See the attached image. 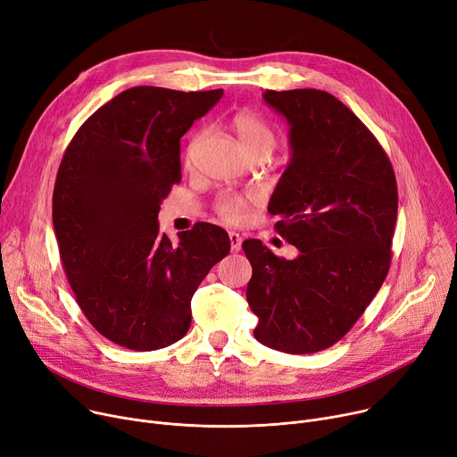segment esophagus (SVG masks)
<instances>
[{
	"label": "esophagus",
	"mask_w": 457,
	"mask_h": 457,
	"mask_svg": "<svg viewBox=\"0 0 457 457\" xmlns=\"http://www.w3.org/2000/svg\"><path fill=\"white\" fill-rule=\"evenodd\" d=\"M229 242H231V252H238L240 246H242V237L235 231H229Z\"/></svg>",
	"instance_id": "obj_1"
}]
</instances>
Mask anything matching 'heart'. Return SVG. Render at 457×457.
<instances>
[{
    "label": "heart",
    "mask_w": 457,
    "mask_h": 457,
    "mask_svg": "<svg viewBox=\"0 0 457 457\" xmlns=\"http://www.w3.org/2000/svg\"><path fill=\"white\" fill-rule=\"evenodd\" d=\"M229 127L235 132L240 146L245 148L250 156L255 154H270L278 143V136L276 130L270 127L268 120L264 117H261L257 112L242 108L238 112H235L229 119ZM200 136H196L187 152H186V163H191L193 158V150L198 145ZM257 200L255 193H248V195H220L215 202V211L219 215L231 224H238L245 220L248 207L252 202Z\"/></svg>",
    "instance_id": "obj_1"
}]
</instances>
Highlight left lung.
Here are the masks:
<instances>
[{"mask_svg": "<svg viewBox=\"0 0 457 457\" xmlns=\"http://www.w3.org/2000/svg\"><path fill=\"white\" fill-rule=\"evenodd\" d=\"M262 97L290 125L292 160L268 211L299 255L288 261L257 238L242 242L252 262L246 299L262 345L309 354L342 340L380 290L397 179L377 137L327 91L266 89Z\"/></svg>", "mask_w": 457, "mask_h": 457, "instance_id": "8db88e82", "label": "left lung"}]
</instances>
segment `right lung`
I'll return each mask as SVG.
<instances>
[{"instance_id":"1","label":"right lung","mask_w":457,"mask_h":457,"mask_svg":"<svg viewBox=\"0 0 457 457\" xmlns=\"http://www.w3.org/2000/svg\"><path fill=\"white\" fill-rule=\"evenodd\" d=\"M222 89H125L89 115L68 145L53 191V226L70 287L87 321L110 342L156 351L186 337L191 299L229 253L207 222L160 233L158 212L179 184V139Z\"/></svg>"}]
</instances>
